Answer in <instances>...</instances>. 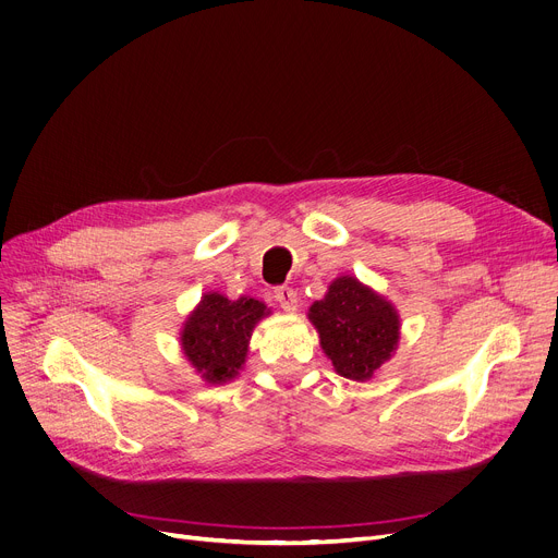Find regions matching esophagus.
I'll use <instances>...</instances> for the list:
<instances>
[{
  "instance_id": "34e87169",
  "label": "esophagus",
  "mask_w": 558,
  "mask_h": 558,
  "mask_svg": "<svg viewBox=\"0 0 558 558\" xmlns=\"http://www.w3.org/2000/svg\"><path fill=\"white\" fill-rule=\"evenodd\" d=\"M276 301L282 307V312H295L299 310V293L289 287H278L276 289Z\"/></svg>"
}]
</instances>
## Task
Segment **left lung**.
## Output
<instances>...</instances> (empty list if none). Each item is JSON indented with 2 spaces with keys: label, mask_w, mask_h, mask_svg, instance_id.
Wrapping results in <instances>:
<instances>
[{
  "label": "left lung",
  "mask_w": 558,
  "mask_h": 558,
  "mask_svg": "<svg viewBox=\"0 0 558 558\" xmlns=\"http://www.w3.org/2000/svg\"><path fill=\"white\" fill-rule=\"evenodd\" d=\"M307 318L337 375L350 381H369L397 352L399 312L386 295L354 276L331 280Z\"/></svg>",
  "instance_id": "obj_1"
}]
</instances>
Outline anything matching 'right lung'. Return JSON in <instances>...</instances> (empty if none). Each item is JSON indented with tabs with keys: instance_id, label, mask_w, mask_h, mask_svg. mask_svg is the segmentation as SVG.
Returning a JSON list of instances; mask_svg holds the SVG:
<instances>
[{
	"instance_id": "1",
	"label": "right lung",
	"mask_w": 558,
	"mask_h": 558,
	"mask_svg": "<svg viewBox=\"0 0 558 558\" xmlns=\"http://www.w3.org/2000/svg\"><path fill=\"white\" fill-rule=\"evenodd\" d=\"M267 316H271V310L251 295L231 301L219 291H206L181 323V352L202 381L210 386L227 384L240 375L251 333Z\"/></svg>"
}]
</instances>
